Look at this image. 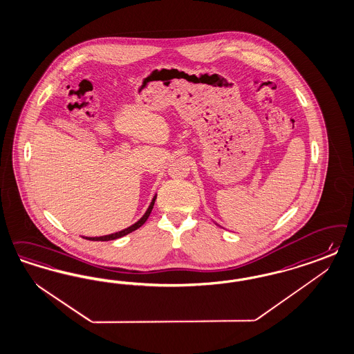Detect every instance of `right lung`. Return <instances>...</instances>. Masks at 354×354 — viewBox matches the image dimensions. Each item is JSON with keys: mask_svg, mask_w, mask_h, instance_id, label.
<instances>
[{"mask_svg": "<svg viewBox=\"0 0 354 354\" xmlns=\"http://www.w3.org/2000/svg\"><path fill=\"white\" fill-rule=\"evenodd\" d=\"M155 199H156V196H153V199H152V202H151V205H149V209L146 211V214L143 215V217H142L140 220H138L137 223H136V224H133L131 227L124 229V230H121V232H115L113 234H108V236H102V237H86V240L112 241L115 240V239H120V237H124L126 234H129V233H131V232L137 230L138 228H140V227L147 221L149 214H151V211H152V208H153V205H155Z\"/></svg>", "mask_w": 354, "mask_h": 354, "instance_id": "1", "label": "right lung"}]
</instances>
